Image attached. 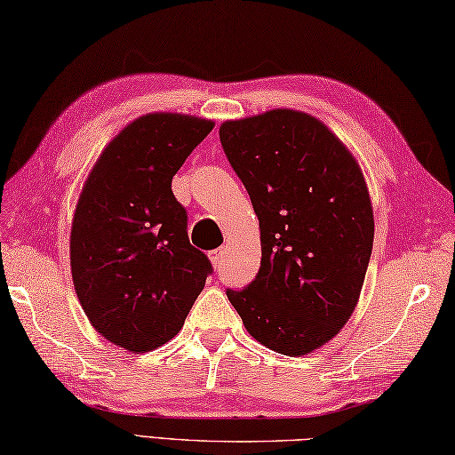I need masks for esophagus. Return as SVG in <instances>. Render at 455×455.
<instances>
[{"label":"esophagus","mask_w":455,"mask_h":455,"mask_svg":"<svg viewBox=\"0 0 455 455\" xmlns=\"http://www.w3.org/2000/svg\"><path fill=\"white\" fill-rule=\"evenodd\" d=\"M209 258H211L212 266L219 267V266L222 264V258H225V248H217V250H212Z\"/></svg>","instance_id":"1"}]
</instances>
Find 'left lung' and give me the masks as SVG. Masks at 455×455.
<instances>
[{
  "label": "left lung",
  "mask_w": 455,
  "mask_h": 455,
  "mask_svg": "<svg viewBox=\"0 0 455 455\" xmlns=\"http://www.w3.org/2000/svg\"><path fill=\"white\" fill-rule=\"evenodd\" d=\"M259 220L262 262L227 297L259 344L305 355L352 316L373 248L363 173L342 140L303 111L272 109L219 129Z\"/></svg>",
  "instance_id": "left-lung-1"
}]
</instances>
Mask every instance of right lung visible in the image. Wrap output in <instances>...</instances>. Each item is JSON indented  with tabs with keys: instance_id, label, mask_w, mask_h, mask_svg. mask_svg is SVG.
I'll return each instance as SVG.
<instances>
[{
	"instance_id": "1",
	"label": "right lung",
	"mask_w": 455,
	"mask_h": 455,
	"mask_svg": "<svg viewBox=\"0 0 455 455\" xmlns=\"http://www.w3.org/2000/svg\"><path fill=\"white\" fill-rule=\"evenodd\" d=\"M212 127L181 113L132 121L105 147L76 205V295L95 331L132 354L172 340L212 274L172 193V178Z\"/></svg>"
}]
</instances>
